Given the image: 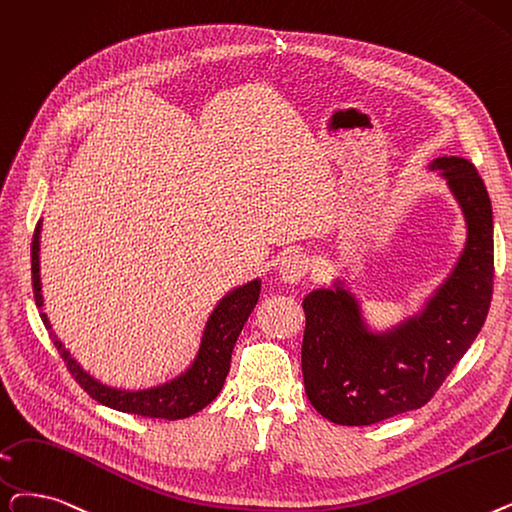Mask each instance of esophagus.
I'll return each mask as SVG.
<instances>
[{
	"label": "esophagus",
	"instance_id": "1",
	"mask_svg": "<svg viewBox=\"0 0 512 512\" xmlns=\"http://www.w3.org/2000/svg\"><path fill=\"white\" fill-rule=\"evenodd\" d=\"M309 272V257L301 251H293L282 257L280 265H278V274L284 282L297 284L299 280L305 278V274Z\"/></svg>",
	"mask_w": 512,
	"mask_h": 512
}]
</instances>
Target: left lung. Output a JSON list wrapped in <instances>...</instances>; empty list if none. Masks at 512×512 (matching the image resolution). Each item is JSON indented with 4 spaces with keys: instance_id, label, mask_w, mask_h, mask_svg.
<instances>
[{
    "instance_id": "left-lung-1",
    "label": "left lung",
    "mask_w": 512,
    "mask_h": 512,
    "mask_svg": "<svg viewBox=\"0 0 512 512\" xmlns=\"http://www.w3.org/2000/svg\"><path fill=\"white\" fill-rule=\"evenodd\" d=\"M439 169L462 207L466 247L450 278L418 316L370 332L343 284L303 299L305 393L335 425L364 427L425 406L477 339L494 293L492 203L475 165L441 157Z\"/></svg>"
}]
</instances>
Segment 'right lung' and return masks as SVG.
I'll list each match as a JSON object with an SVG mask.
<instances>
[{
	"label": "right lung",
	"mask_w": 512,
	"mask_h": 512,
	"mask_svg": "<svg viewBox=\"0 0 512 512\" xmlns=\"http://www.w3.org/2000/svg\"><path fill=\"white\" fill-rule=\"evenodd\" d=\"M39 234H41V221L35 228L33 242H31V274H33L35 303L37 307H43L41 280H39ZM259 291H261V280H251L249 284L234 288L230 295L221 299L205 326L203 343H201V349H198L194 364L184 374L177 376V379L161 387H152L144 391L115 389L96 381L94 376L87 374L71 358V353L66 351L64 345L56 339L50 320L43 311H41V320L46 324L50 337L54 341V347L58 349L66 368H69V372L73 374V379L81 385L83 391L90 393L96 402L127 414L180 420L209 406L219 395L221 387H224L226 376L230 372L232 349L236 345V339L240 335L244 322L249 320L253 307L259 301Z\"/></svg>",
	"instance_id": "obj_1"
}]
</instances>
